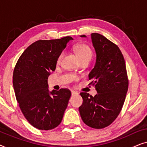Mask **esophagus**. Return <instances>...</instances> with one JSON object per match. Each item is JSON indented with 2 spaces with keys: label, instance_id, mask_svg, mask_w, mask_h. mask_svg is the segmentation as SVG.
Wrapping results in <instances>:
<instances>
[{
  "label": "esophagus",
  "instance_id": "esophagus-1",
  "mask_svg": "<svg viewBox=\"0 0 147 147\" xmlns=\"http://www.w3.org/2000/svg\"><path fill=\"white\" fill-rule=\"evenodd\" d=\"M78 93L77 92H75V91H71V96H76L78 95Z\"/></svg>",
  "mask_w": 147,
  "mask_h": 147
}]
</instances>
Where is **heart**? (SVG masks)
<instances>
[{"label":"heart","instance_id":"heart-1","mask_svg":"<svg viewBox=\"0 0 147 147\" xmlns=\"http://www.w3.org/2000/svg\"><path fill=\"white\" fill-rule=\"evenodd\" d=\"M74 51H75L79 60L84 59H91V57L92 56V51L89 46H88L87 45H85V44H79V45H76L75 48H74ZM62 56H63V53L60 54L59 57H58V63L61 61Z\"/></svg>","mask_w":147,"mask_h":147}]
</instances>
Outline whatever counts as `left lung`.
I'll use <instances>...</instances> for the list:
<instances>
[{
	"label": "left lung",
	"mask_w": 147,
	"mask_h": 147,
	"mask_svg": "<svg viewBox=\"0 0 147 147\" xmlns=\"http://www.w3.org/2000/svg\"><path fill=\"white\" fill-rule=\"evenodd\" d=\"M91 38L96 59L89 80L97 94L93 97L87 92L80 93L83 103L79 111L86 125L100 129L112 124L121 111L128 81L125 61L118 46L99 33H92Z\"/></svg>",
	"instance_id": "left-lung-1"
}]
</instances>
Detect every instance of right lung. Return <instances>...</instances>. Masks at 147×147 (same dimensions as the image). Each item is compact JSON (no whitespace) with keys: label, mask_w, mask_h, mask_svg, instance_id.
Masks as SVG:
<instances>
[{"label":"right lung","mask_w":147,"mask_h":147,"mask_svg":"<svg viewBox=\"0 0 147 147\" xmlns=\"http://www.w3.org/2000/svg\"><path fill=\"white\" fill-rule=\"evenodd\" d=\"M71 37L39 40L26 49L16 64L13 84L19 107L28 122L48 130L61 123L71 96L69 90H48L47 79Z\"/></svg>","instance_id":"right-lung-1"}]
</instances>
